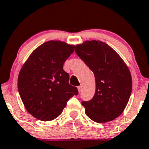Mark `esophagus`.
<instances>
[{
	"label": "esophagus",
	"instance_id": "1",
	"mask_svg": "<svg viewBox=\"0 0 149 149\" xmlns=\"http://www.w3.org/2000/svg\"><path fill=\"white\" fill-rule=\"evenodd\" d=\"M78 92H79V93L81 92V91H82V87H80V86H79V87H78Z\"/></svg>",
	"mask_w": 149,
	"mask_h": 149
}]
</instances>
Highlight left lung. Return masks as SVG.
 <instances>
[{
	"instance_id": "obj_1",
	"label": "left lung",
	"mask_w": 149,
	"mask_h": 149,
	"mask_svg": "<svg viewBox=\"0 0 149 149\" xmlns=\"http://www.w3.org/2000/svg\"><path fill=\"white\" fill-rule=\"evenodd\" d=\"M78 56L94 73L96 92L89 101H82L85 114L96 123L112 121L123 112L132 92L130 70L113 48L98 40L76 46Z\"/></svg>"
}]
</instances>
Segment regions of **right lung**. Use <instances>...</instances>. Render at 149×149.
Masks as SVG:
<instances>
[{
  "label": "right lung",
  "mask_w": 149,
  "mask_h": 149,
  "mask_svg": "<svg viewBox=\"0 0 149 149\" xmlns=\"http://www.w3.org/2000/svg\"><path fill=\"white\" fill-rule=\"evenodd\" d=\"M75 46L60 41H48L30 54L18 77V89L25 107L36 119L48 121L62 114L78 89L69 83L64 62Z\"/></svg>",
  "instance_id": "1"
}]
</instances>
